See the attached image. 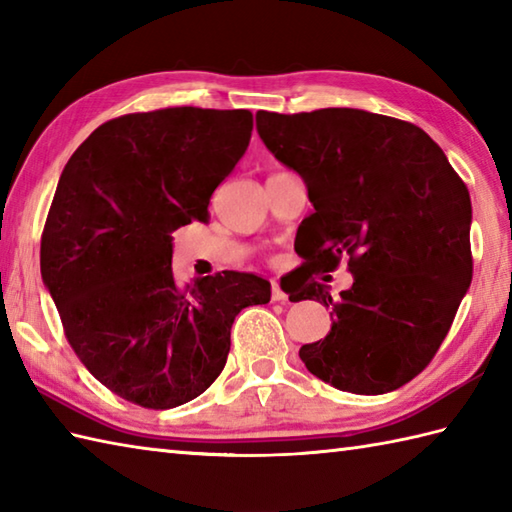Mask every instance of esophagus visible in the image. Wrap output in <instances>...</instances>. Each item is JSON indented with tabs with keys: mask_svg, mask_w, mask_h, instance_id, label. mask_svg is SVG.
I'll return each instance as SVG.
<instances>
[{
	"mask_svg": "<svg viewBox=\"0 0 512 512\" xmlns=\"http://www.w3.org/2000/svg\"><path fill=\"white\" fill-rule=\"evenodd\" d=\"M288 299V295L284 292V288H281L277 281H273V301H281L284 303Z\"/></svg>",
	"mask_w": 512,
	"mask_h": 512,
	"instance_id": "obj_1",
	"label": "esophagus"
}]
</instances>
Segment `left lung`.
<instances>
[{
	"mask_svg": "<svg viewBox=\"0 0 512 512\" xmlns=\"http://www.w3.org/2000/svg\"><path fill=\"white\" fill-rule=\"evenodd\" d=\"M255 118L270 154L306 182L303 257L334 270L347 255L354 277L339 299L317 281L297 297L332 308V330L301 361L352 394L402 387L436 356L471 286L469 189L429 134L398 118L352 107Z\"/></svg>",
	"mask_w": 512,
	"mask_h": 512,
	"instance_id": "1",
	"label": "left lung"
}]
</instances>
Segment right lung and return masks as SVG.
Listing matches in <instances>:
<instances>
[{
  "label": "right lung",
  "mask_w": 512,
  "mask_h": 512,
  "mask_svg": "<svg viewBox=\"0 0 512 512\" xmlns=\"http://www.w3.org/2000/svg\"><path fill=\"white\" fill-rule=\"evenodd\" d=\"M248 110L127 114L65 165L41 237V277L90 374L134 405L171 409L211 387L231 325L270 284L222 273L180 288L171 233L209 220V200L244 156Z\"/></svg>",
  "instance_id": "right-lung-1"
}]
</instances>
